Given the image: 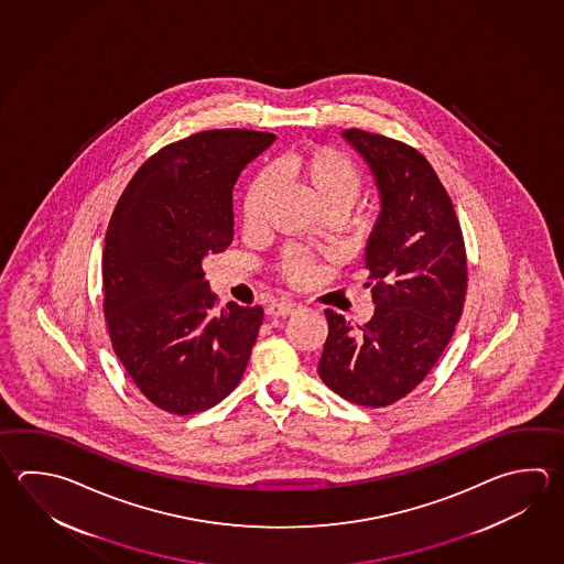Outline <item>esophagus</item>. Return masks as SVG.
<instances>
[{"mask_svg": "<svg viewBox=\"0 0 564 564\" xmlns=\"http://www.w3.org/2000/svg\"><path fill=\"white\" fill-rule=\"evenodd\" d=\"M297 303H293V301H279V303H273L271 307L267 308V315H271V317H289V315H293L297 311Z\"/></svg>", "mask_w": 564, "mask_h": 564, "instance_id": "esophagus-1", "label": "esophagus"}]
</instances>
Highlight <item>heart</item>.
<instances>
[{
	"mask_svg": "<svg viewBox=\"0 0 564 564\" xmlns=\"http://www.w3.org/2000/svg\"><path fill=\"white\" fill-rule=\"evenodd\" d=\"M275 177H285L299 185L317 203L323 215H335L347 212L357 202L362 189V170L349 153L335 145H308V148L291 149L281 160L271 165ZM269 181L259 175L251 181L241 203V224L245 231L253 234L263 221ZM279 275L291 285H305L313 276L315 263L311 256L297 247H288L276 265Z\"/></svg>",
	"mask_w": 564,
	"mask_h": 564,
	"instance_id": "obj_1",
	"label": "heart"
}]
</instances>
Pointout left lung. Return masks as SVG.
Masks as SVG:
<instances>
[{
	"label": "left lung",
	"instance_id": "1",
	"mask_svg": "<svg viewBox=\"0 0 564 564\" xmlns=\"http://www.w3.org/2000/svg\"><path fill=\"white\" fill-rule=\"evenodd\" d=\"M381 192L365 267L371 321L352 327L327 308L319 377L361 406H387L425 379L455 333L467 295V253L457 213L425 155L403 141L347 129Z\"/></svg>",
	"mask_w": 564,
	"mask_h": 564
}]
</instances>
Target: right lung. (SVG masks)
<instances>
[{
	"mask_svg": "<svg viewBox=\"0 0 564 564\" xmlns=\"http://www.w3.org/2000/svg\"><path fill=\"white\" fill-rule=\"evenodd\" d=\"M275 141L253 129L193 133L153 153L121 193L104 245V313L113 351L158 409L195 415L243 377L263 307L219 313L205 257L234 241V185Z\"/></svg>",
	"mask_w": 564,
	"mask_h": 564,
	"instance_id": "right-lung-1",
	"label": "right lung"
}]
</instances>
